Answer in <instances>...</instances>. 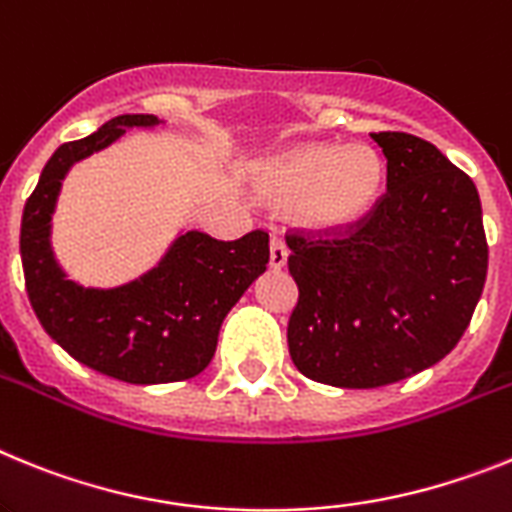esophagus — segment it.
<instances>
[{
	"label": "esophagus",
	"mask_w": 512,
	"mask_h": 512,
	"mask_svg": "<svg viewBox=\"0 0 512 512\" xmlns=\"http://www.w3.org/2000/svg\"><path fill=\"white\" fill-rule=\"evenodd\" d=\"M286 260H288L286 242H283L278 234H273V237H270V265H273L275 270H281L283 265H286Z\"/></svg>",
	"instance_id": "1"
}]
</instances>
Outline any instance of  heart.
I'll use <instances>...</instances> for the list:
<instances>
[{
  "instance_id": "1",
  "label": "heart",
  "mask_w": 512,
  "mask_h": 512,
  "mask_svg": "<svg viewBox=\"0 0 512 512\" xmlns=\"http://www.w3.org/2000/svg\"><path fill=\"white\" fill-rule=\"evenodd\" d=\"M379 188V157L366 146L304 144L268 159L257 170L262 198L296 201V219L311 229L353 224L376 201Z\"/></svg>"
}]
</instances>
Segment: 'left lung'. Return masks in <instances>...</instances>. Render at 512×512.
Segmentation results:
<instances>
[{
    "label": "left lung",
    "instance_id": "obj_1",
    "mask_svg": "<svg viewBox=\"0 0 512 512\" xmlns=\"http://www.w3.org/2000/svg\"><path fill=\"white\" fill-rule=\"evenodd\" d=\"M371 139L386 157V193L348 226L286 231L299 286L288 353L306 379L342 389L394 384L441 361L487 278L471 177L420 136Z\"/></svg>",
    "mask_w": 512,
    "mask_h": 512
}]
</instances>
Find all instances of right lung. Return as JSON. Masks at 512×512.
Listing matches in <instances>:
<instances>
[{
  "instance_id": "right-lung-1",
  "label": "right lung",
  "mask_w": 512,
  "mask_h": 512,
  "mask_svg": "<svg viewBox=\"0 0 512 512\" xmlns=\"http://www.w3.org/2000/svg\"><path fill=\"white\" fill-rule=\"evenodd\" d=\"M154 115H118L87 139L53 151L22 211L20 255L25 288L43 330L79 363L128 384L193 379L211 363L229 309L270 260L268 231L234 242L188 231L159 268L110 291L66 281L53 260L48 229L61 180L77 159L113 144L128 126Z\"/></svg>"
}]
</instances>
